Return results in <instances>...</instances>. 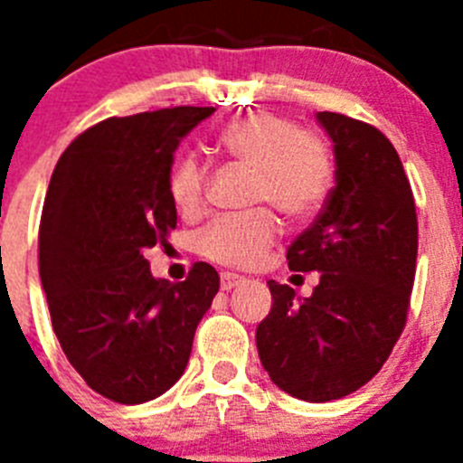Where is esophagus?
I'll return each mask as SVG.
<instances>
[{
    "instance_id": "obj_1",
    "label": "esophagus",
    "mask_w": 463,
    "mask_h": 463,
    "mask_svg": "<svg viewBox=\"0 0 463 463\" xmlns=\"http://www.w3.org/2000/svg\"><path fill=\"white\" fill-rule=\"evenodd\" d=\"M241 282H243V278L236 276V273H222L220 276V288H222V292H232L234 288H239Z\"/></svg>"
}]
</instances>
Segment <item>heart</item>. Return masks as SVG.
Instances as JSON below:
<instances>
[{
    "instance_id": "b5f03b06",
    "label": "heart",
    "mask_w": 463,
    "mask_h": 463,
    "mask_svg": "<svg viewBox=\"0 0 463 463\" xmlns=\"http://www.w3.org/2000/svg\"><path fill=\"white\" fill-rule=\"evenodd\" d=\"M215 143L220 153L255 169L252 202L269 203L289 220H306L320 211L334 185L329 146L288 118L264 110L248 113L224 127ZM169 192L183 215H196L206 203V166L194 155L178 159ZM278 234L280 222L271 211L224 215L199 234L196 250L220 267L252 269L264 261Z\"/></svg>"
}]
</instances>
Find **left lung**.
Wrapping results in <instances>:
<instances>
[{
    "mask_svg": "<svg viewBox=\"0 0 463 463\" xmlns=\"http://www.w3.org/2000/svg\"><path fill=\"white\" fill-rule=\"evenodd\" d=\"M336 185L315 222L288 248L292 271L320 273L308 298L269 280L271 313L255 334L269 378L294 399L353 394L390 357L406 326L417 261L411 183L390 138L322 110Z\"/></svg>",
    "mask_w": 463,
    "mask_h": 463,
    "instance_id": "1",
    "label": "left lung"
}]
</instances>
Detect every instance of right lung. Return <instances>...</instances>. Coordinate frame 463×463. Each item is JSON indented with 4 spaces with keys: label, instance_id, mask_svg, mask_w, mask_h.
Wrapping results in <instances>:
<instances>
[{
    "label": "right lung",
    "instance_id": "add662e5",
    "mask_svg": "<svg viewBox=\"0 0 463 463\" xmlns=\"http://www.w3.org/2000/svg\"><path fill=\"white\" fill-rule=\"evenodd\" d=\"M213 110L101 120L69 143L52 171L39 229L52 331L80 378L116 403L153 401L181 378L220 289L206 261L169 282L153 278L143 257L175 229L174 153Z\"/></svg>",
    "mask_w": 463,
    "mask_h": 463
}]
</instances>
